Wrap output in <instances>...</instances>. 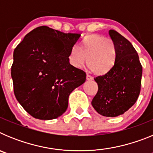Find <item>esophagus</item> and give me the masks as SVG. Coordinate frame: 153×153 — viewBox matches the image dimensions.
<instances>
[{
    "mask_svg": "<svg viewBox=\"0 0 153 153\" xmlns=\"http://www.w3.org/2000/svg\"><path fill=\"white\" fill-rule=\"evenodd\" d=\"M86 79H87V80L88 81H90V80H93V77H92L91 76H90V75H88V74H87V75H86Z\"/></svg>",
    "mask_w": 153,
    "mask_h": 153,
    "instance_id": "esophagus-1",
    "label": "esophagus"
}]
</instances>
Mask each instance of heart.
I'll return each mask as SVG.
<instances>
[{
  "mask_svg": "<svg viewBox=\"0 0 153 153\" xmlns=\"http://www.w3.org/2000/svg\"><path fill=\"white\" fill-rule=\"evenodd\" d=\"M86 58L90 70L99 76L106 75L117 63V47L111 39L98 34L87 35L79 47L73 46L70 48L68 60L71 66L79 68L84 64Z\"/></svg>",
  "mask_w": 153,
  "mask_h": 153,
  "instance_id": "b5f03b06",
  "label": "heart"
}]
</instances>
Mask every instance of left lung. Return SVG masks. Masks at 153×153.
Listing matches in <instances>:
<instances>
[{
	"label": "left lung",
	"mask_w": 153,
	"mask_h": 153,
	"mask_svg": "<svg viewBox=\"0 0 153 153\" xmlns=\"http://www.w3.org/2000/svg\"><path fill=\"white\" fill-rule=\"evenodd\" d=\"M109 35L117 47V63L111 72L94 79L98 92L91 103L99 114L116 117L123 114L137 100L143 67L129 40L113 30H109Z\"/></svg>",
	"instance_id": "left-lung-1"
}]
</instances>
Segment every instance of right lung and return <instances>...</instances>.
I'll return each instance as SVG.
<instances>
[{
    "label": "right lung",
    "instance_id": "right-lung-1",
    "mask_svg": "<svg viewBox=\"0 0 153 153\" xmlns=\"http://www.w3.org/2000/svg\"><path fill=\"white\" fill-rule=\"evenodd\" d=\"M80 36L39 27L24 36L13 51L14 95L34 118L60 117L67 110L70 93L86 81V73L68 60L70 48Z\"/></svg>",
    "mask_w": 153,
    "mask_h": 153
}]
</instances>
